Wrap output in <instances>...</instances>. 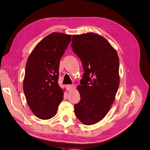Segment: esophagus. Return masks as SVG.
Here are the masks:
<instances>
[{"instance_id": "34e87169", "label": "esophagus", "mask_w": 150, "mask_h": 150, "mask_svg": "<svg viewBox=\"0 0 150 150\" xmlns=\"http://www.w3.org/2000/svg\"><path fill=\"white\" fill-rule=\"evenodd\" d=\"M66 87H67V89L68 91H70L72 89V88L74 86H73V85H67Z\"/></svg>"}]
</instances>
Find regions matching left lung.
<instances>
[{
  "mask_svg": "<svg viewBox=\"0 0 150 150\" xmlns=\"http://www.w3.org/2000/svg\"><path fill=\"white\" fill-rule=\"evenodd\" d=\"M71 47L82 61V79L77 87L80 101L76 117L87 125L96 124L109 112L120 83L117 52L106 39L94 33L72 36Z\"/></svg>",
  "mask_w": 150,
  "mask_h": 150,
  "instance_id": "left-lung-1",
  "label": "left lung"
}]
</instances>
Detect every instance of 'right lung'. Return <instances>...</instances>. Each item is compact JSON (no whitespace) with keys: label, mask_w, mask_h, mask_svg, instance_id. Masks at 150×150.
Returning a JSON list of instances; mask_svg holds the SVG:
<instances>
[{"label":"right lung","mask_w":150,"mask_h":150,"mask_svg":"<svg viewBox=\"0 0 150 150\" xmlns=\"http://www.w3.org/2000/svg\"><path fill=\"white\" fill-rule=\"evenodd\" d=\"M71 39V35L63 33L49 34L37 44L26 62L24 94L33 113L42 120L55 116L63 99L57 82L59 62Z\"/></svg>","instance_id":"add662e5"}]
</instances>
